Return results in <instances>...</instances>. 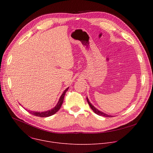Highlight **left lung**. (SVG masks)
I'll use <instances>...</instances> for the list:
<instances>
[{
  "instance_id": "obj_1",
  "label": "left lung",
  "mask_w": 153,
  "mask_h": 153,
  "mask_svg": "<svg viewBox=\"0 0 153 153\" xmlns=\"http://www.w3.org/2000/svg\"><path fill=\"white\" fill-rule=\"evenodd\" d=\"M87 102H88V103H89V106H90V107L91 108V109L94 111V113H95L96 114H97L98 115H100V116H103V117H112V116H111V115H107V114H104V113H103V112H102V111H99V110H97V108H95L92 104L90 103V102H89V99H87Z\"/></svg>"
}]
</instances>
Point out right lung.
<instances>
[{"instance_id":"1","label":"right lung","mask_w":153,"mask_h":153,"mask_svg":"<svg viewBox=\"0 0 153 153\" xmlns=\"http://www.w3.org/2000/svg\"><path fill=\"white\" fill-rule=\"evenodd\" d=\"M68 89H69V87L67 88V89L64 91V92L62 93V94L61 96V97L59 100L58 103H57V105H56V107H54L53 109H51L49 111H44V112H36V111H29V113H30L32 115H33L36 116V117H50V116H51V115H54L60 109V108L62 105V104L63 100H64V95H65L66 92L68 91Z\"/></svg>"}]
</instances>
